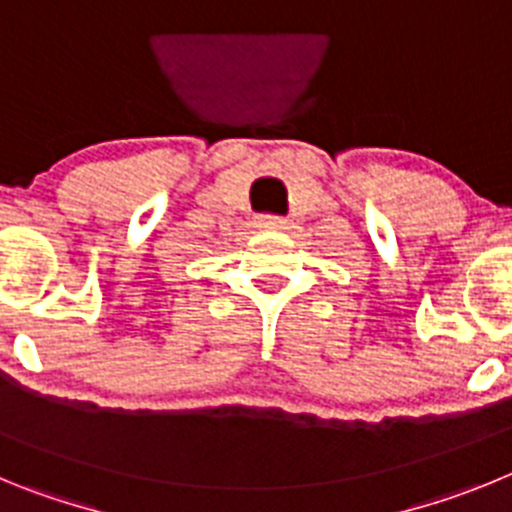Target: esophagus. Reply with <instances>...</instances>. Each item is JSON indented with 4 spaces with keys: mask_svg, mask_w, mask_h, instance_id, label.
<instances>
[{
    "mask_svg": "<svg viewBox=\"0 0 512 512\" xmlns=\"http://www.w3.org/2000/svg\"><path fill=\"white\" fill-rule=\"evenodd\" d=\"M257 227L260 229H285V219L283 216H273V214L257 216Z\"/></svg>",
    "mask_w": 512,
    "mask_h": 512,
    "instance_id": "34e87169",
    "label": "esophagus"
}]
</instances>
